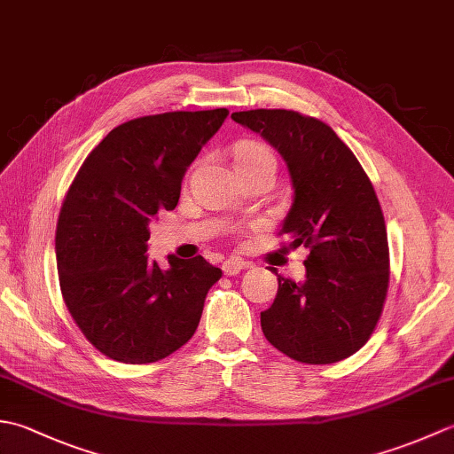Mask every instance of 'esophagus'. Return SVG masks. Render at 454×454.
<instances>
[{
    "label": "esophagus",
    "instance_id": "34e87169",
    "mask_svg": "<svg viewBox=\"0 0 454 454\" xmlns=\"http://www.w3.org/2000/svg\"><path fill=\"white\" fill-rule=\"evenodd\" d=\"M244 267H246V262H244V259H239V257H230V259H226L224 263H222V271H224V275H226V277H234V275H238L239 271H242Z\"/></svg>",
    "mask_w": 454,
    "mask_h": 454
}]
</instances>
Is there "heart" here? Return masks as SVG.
Listing matches in <instances>:
<instances>
[{
	"mask_svg": "<svg viewBox=\"0 0 454 454\" xmlns=\"http://www.w3.org/2000/svg\"><path fill=\"white\" fill-rule=\"evenodd\" d=\"M234 161L236 168H255V166H273L275 168V156L265 144H259L254 140L239 142L234 150Z\"/></svg>",
	"mask_w": 454,
	"mask_h": 454,
	"instance_id": "obj_1",
	"label": "heart"
}]
</instances>
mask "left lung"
Here are the masks:
<instances>
[{
	"instance_id": "obj_1",
	"label": "left lung",
	"mask_w": 454,
	"mask_h": 454,
	"mask_svg": "<svg viewBox=\"0 0 454 454\" xmlns=\"http://www.w3.org/2000/svg\"><path fill=\"white\" fill-rule=\"evenodd\" d=\"M232 119L285 158L294 199L278 234L291 249H310L302 283L277 275L275 302L262 312L263 335L294 361L347 359L369 341L388 293L387 224L372 183L320 119L286 109L239 111Z\"/></svg>"
}]
</instances>
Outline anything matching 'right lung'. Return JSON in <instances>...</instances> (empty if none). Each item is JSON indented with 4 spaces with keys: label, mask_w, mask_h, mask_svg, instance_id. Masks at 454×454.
<instances>
[{
    "label": "right lung",
    "mask_w": 454,
    "mask_h": 454,
    "mask_svg": "<svg viewBox=\"0 0 454 454\" xmlns=\"http://www.w3.org/2000/svg\"><path fill=\"white\" fill-rule=\"evenodd\" d=\"M228 109L132 119L105 137L74 177L56 224L67 312L95 349L129 364L177 351L195 333L222 277L205 257L150 262L148 224L177 207L181 181Z\"/></svg>",
    "instance_id": "1"
}]
</instances>
